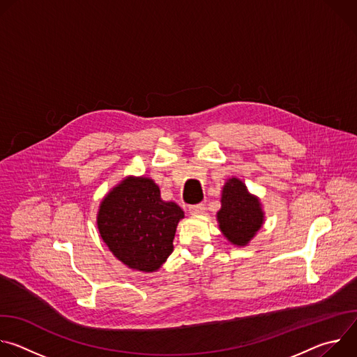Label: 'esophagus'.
Here are the masks:
<instances>
[{
	"label": "esophagus",
	"mask_w": 357,
	"mask_h": 357,
	"mask_svg": "<svg viewBox=\"0 0 357 357\" xmlns=\"http://www.w3.org/2000/svg\"><path fill=\"white\" fill-rule=\"evenodd\" d=\"M203 212H205V205H203V203H199V205L189 206V213H190V215H202Z\"/></svg>",
	"instance_id": "34e87169"
}]
</instances>
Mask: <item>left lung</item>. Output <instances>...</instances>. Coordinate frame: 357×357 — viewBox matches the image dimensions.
I'll list each match as a JSON object with an SVG mask.
<instances>
[{
  "instance_id": "left-lung-1",
  "label": "left lung",
  "mask_w": 357,
  "mask_h": 357,
  "mask_svg": "<svg viewBox=\"0 0 357 357\" xmlns=\"http://www.w3.org/2000/svg\"><path fill=\"white\" fill-rule=\"evenodd\" d=\"M218 222L223 236L236 245H247L263 226L261 203L257 196L247 190L243 181L230 178L225 183Z\"/></svg>"
}]
</instances>
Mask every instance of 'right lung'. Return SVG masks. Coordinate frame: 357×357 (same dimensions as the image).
<instances>
[{
  "label": "right lung",
  "instance_id": "right-lung-1",
  "mask_svg": "<svg viewBox=\"0 0 357 357\" xmlns=\"http://www.w3.org/2000/svg\"><path fill=\"white\" fill-rule=\"evenodd\" d=\"M183 211L164 202L149 178L128 176L101 200L97 227L114 256L128 268L157 271L174 250V237Z\"/></svg>",
  "mask_w": 357,
  "mask_h": 357
}]
</instances>
